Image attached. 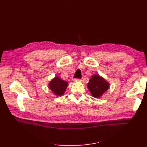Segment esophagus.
<instances>
[{
    "label": "esophagus",
    "mask_w": 147,
    "mask_h": 147,
    "mask_svg": "<svg viewBox=\"0 0 147 147\" xmlns=\"http://www.w3.org/2000/svg\"><path fill=\"white\" fill-rule=\"evenodd\" d=\"M73 81H74V82H81L82 80H81V79H74L73 80Z\"/></svg>",
    "instance_id": "obj_1"
}]
</instances>
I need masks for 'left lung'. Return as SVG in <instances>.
Listing matches in <instances>:
<instances>
[{
  "label": "left lung",
  "instance_id": "8db88e82",
  "mask_svg": "<svg viewBox=\"0 0 147 147\" xmlns=\"http://www.w3.org/2000/svg\"><path fill=\"white\" fill-rule=\"evenodd\" d=\"M87 86L92 96L99 98L109 89L110 83L102 76L95 74L92 76Z\"/></svg>",
  "mask_w": 147,
  "mask_h": 147
}]
</instances>
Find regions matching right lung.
Wrapping results in <instances>:
<instances>
[{"label":"right lung","instance_id":"add662e5","mask_svg":"<svg viewBox=\"0 0 147 147\" xmlns=\"http://www.w3.org/2000/svg\"><path fill=\"white\" fill-rule=\"evenodd\" d=\"M68 86V82L61 79L59 76H56L49 83L48 86L52 93L57 96L63 95Z\"/></svg>","mask_w":147,"mask_h":147}]
</instances>
